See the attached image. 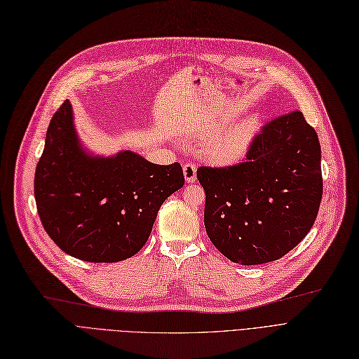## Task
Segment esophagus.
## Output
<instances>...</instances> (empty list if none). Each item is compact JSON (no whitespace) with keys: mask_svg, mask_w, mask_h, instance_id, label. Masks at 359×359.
I'll list each match as a JSON object with an SVG mask.
<instances>
[{"mask_svg":"<svg viewBox=\"0 0 359 359\" xmlns=\"http://www.w3.org/2000/svg\"><path fill=\"white\" fill-rule=\"evenodd\" d=\"M183 175H184L187 182H189V183L195 182L196 180V167L192 163H187L183 165Z\"/></svg>","mask_w":359,"mask_h":359,"instance_id":"esophagus-1","label":"esophagus"}]
</instances>
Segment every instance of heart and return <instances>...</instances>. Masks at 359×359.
<instances>
[{
	"label": "heart",
	"mask_w": 359,
	"mask_h": 359,
	"mask_svg": "<svg viewBox=\"0 0 359 359\" xmlns=\"http://www.w3.org/2000/svg\"><path fill=\"white\" fill-rule=\"evenodd\" d=\"M259 131V118L248 116L229 130L220 133L214 137L217 130H207L204 133L205 139L213 138L207 144V156L217 164H233L238 163L248 152Z\"/></svg>",
	"instance_id": "1"
}]
</instances>
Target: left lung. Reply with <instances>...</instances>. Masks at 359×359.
Returning a JSON list of instances; mask_svg holds the SVG:
<instances>
[{"mask_svg": "<svg viewBox=\"0 0 359 359\" xmlns=\"http://www.w3.org/2000/svg\"><path fill=\"white\" fill-rule=\"evenodd\" d=\"M204 224L220 253L240 264L281 259L313 226L323 198L321 146L300 111L273 118L245 159L200 167Z\"/></svg>", "mask_w": 359, "mask_h": 359, "instance_id": "8db88e82", "label": "left lung"}]
</instances>
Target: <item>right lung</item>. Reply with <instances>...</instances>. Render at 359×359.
Instances as JSON below:
<instances>
[{
    "label": "right lung",
    "mask_w": 359,
    "mask_h": 359,
    "mask_svg": "<svg viewBox=\"0 0 359 359\" xmlns=\"http://www.w3.org/2000/svg\"><path fill=\"white\" fill-rule=\"evenodd\" d=\"M183 183L179 163L159 165L131 151L87 154L65 100L50 121L34 192L38 216L60 250L84 262L114 263L146 244L159 207Z\"/></svg>",
    "instance_id": "1"
}]
</instances>
